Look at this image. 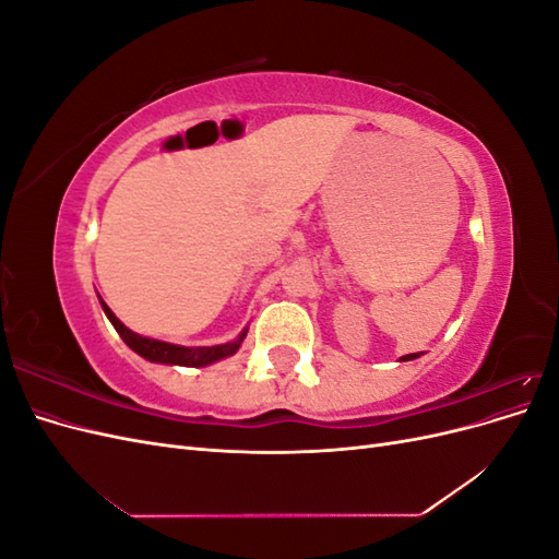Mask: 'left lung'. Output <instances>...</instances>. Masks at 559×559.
<instances>
[{"label": "left lung", "mask_w": 559, "mask_h": 559, "mask_svg": "<svg viewBox=\"0 0 559 559\" xmlns=\"http://www.w3.org/2000/svg\"><path fill=\"white\" fill-rule=\"evenodd\" d=\"M419 357V352L417 354H408V357H403L401 361H411V359H417Z\"/></svg>", "instance_id": "obj_1"}]
</instances>
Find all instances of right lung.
Returning <instances> with one entry per match:
<instances>
[{"instance_id":"add662e5","label":"right lung","mask_w":559,"mask_h":559,"mask_svg":"<svg viewBox=\"0 0 559 559\" xmlns=\"http://www.w3.org/2000/svg\"><path fill=\"white\" fill-rule=\"evenodd\" d=\"M103 302V310L105 314L109 317V321L114 324L116 333L123 337V343L132 349L138 352L140 357L148 359V361H156V364H175V366H193V368H200V366H207V364H214L218 359L224 357H230V354L238 352L240 343L245 341L247 335V329L240 333L238 341L233 343H226V345H214V347H181V345H173V343H163V341H154V337H142L140 333L130 331L128 326H123L121 321L116 319V314L109 310V306L105 300Z\"/></svg>"}]
</instances>
